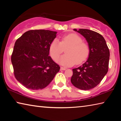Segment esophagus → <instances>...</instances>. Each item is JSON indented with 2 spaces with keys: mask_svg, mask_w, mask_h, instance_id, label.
<instances>
[{
  "mask_svg": "<svg viewBox=\"0 0 121 121\" xmlns=\"http://www.w3.org/2000/svg\"><path fill=\"white\" fill-rule=\"evenodd\" d=\"M66 70V68H64V67H61L60 68V70Z\"/></svg>",
  "mask_w": 121,
  "mask_h": 121,
  "instance_id": "obj_1",
  "label": "esophagus"
}]
</instances>
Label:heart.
Wrapping results in <instances>:
<instances>
[{
    "mask_svg": "<svg viewBox=\"0 0 121 121\" xmlns=\"http://www.w3.org/2000/svg\"><path fill=\"white\" fill-rule=\"evenodd\" d=\"M80 36L75 34H69L63 36L59 42L54 39L51 43L49 51L51 57L56 61L65 48V54L59 59L61 65L65 66H72L76 63L79 65L87 59L90 54L88 45L83 43Z\"/></svg>",
    "mask_w": 121,
    "mask_h": 121,
    "instance_id": "1",
    "label": "heart"
}]
</instances>
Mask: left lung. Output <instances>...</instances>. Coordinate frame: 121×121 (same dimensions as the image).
<instances>
[{"instance_id": "obj_1", "label": "left lung", "mask_w": 121, "mask_h": 121, "mask_svg": "<svg viewBox=\"0 0 121 121\" xmlns=\"http://www.w3.org/2000/svg\"><path fill=\"white\" fill-rule=\"evenodd\" d=\"M73 30L85 38L90 48V54L86 62L73 69L71 82L78 89L89 90L97 86L107 74L110 53L105 38L92 30L79 29Z\"/></svg>"}]
</instances>
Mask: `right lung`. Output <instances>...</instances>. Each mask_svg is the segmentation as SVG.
<instances>
[{
    "mask_svg": "<svg viewBox=\"0 0 121 121\" xmlns=\"http://www.w3.org/2000/svg\"><path fill=\"white\" fill-rule=\"evenodd\" d=\"M56 34L48 30H29L15 42L11 56L14 73L27 89H44L60 70L49 56L50 45Z\"/></svg>",
    "mask_w": 121,
    "mask_h": 121,
    "instance_id": "obj_1",
    "label": "right lung"
}]
</instances>
